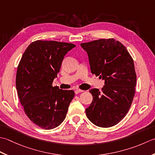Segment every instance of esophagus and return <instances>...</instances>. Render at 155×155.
I'll return each mask as SVG.
<instances>
[{"mask_svg": "<svg viewBox=\"0 0 155 155\" xmlns=\"http://www.w3.org/2000/svg\"><path fill=\"white\" fill-rule=\"evenodd\" d=\"M83 90H80V89H75V94H79V93H81V92H83Z\"/></svg>", "mask_w": 155, "mask_h": 155, "instance_id": "34e87169", "label": "esophagus"}]
</instances>
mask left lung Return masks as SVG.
<instances>
[{"instance_id":"8db88e82","label":"left lung","mask_w":155,"mask_h":155,"mask_svg":"<svg viewBox=\"0 0 155 155\" xmlns=\"http://www.w3.org/2000/svg\"><path fill=\"white\" fill-rule=\"evenodd\" d=\"M87 53L91 72L105 81L102 91L90 90L93 96L86 109L87 118L96 126L117 124L130 109L137 83L134 61L124 45L114 39L81 43Z\"/></svg>"}]
</instances>
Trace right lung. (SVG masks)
<instances>
[{
	"mask_svg": "<svg viewBox=\"0 0 155 155\" xmlns=\"http://www.w3.org/2000/svg\"><path fill=\"white\" fill-rule=\"evenodd\" d=\"M75 47L69 43L37 40L28 46L18 64L16 75L18 98L25 114L40 128H55L65 118L75 93L52 84L64 56Z\"/></svg>",
	"mask_w": 155,
	"mask_h": 155,
	"instance_id": "right-lung-1",
	"label": "right lung"
}]
</instances>
